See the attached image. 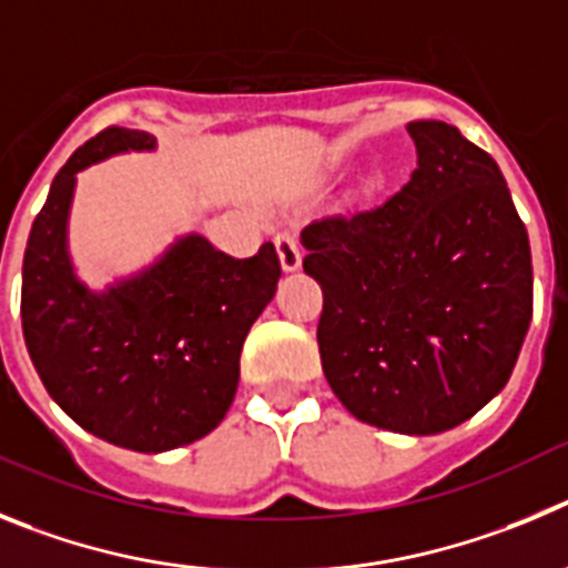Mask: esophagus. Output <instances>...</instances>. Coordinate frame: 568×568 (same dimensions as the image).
Returning <instances> with one entry per match:
<instances>
[{
  "instance_id": "34e87169",
  "label": "esophagus",
  "mask_w": 568,
  "mask_h": 568,
  "mask_svg": "<svg viewBox=\"0 0 568 568\" xmlns=\"http://www.w3.org/2000/svg\"><path fill=\"white\" fill-rule=\"evenodd\" d=\"M277 243V254H280V265H283V272H296L300 265H303V248L296 243V237L291 232H280L274 237Z\"/></svg>"
}]
</instances>
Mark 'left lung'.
<instances>
[{
    "label": "left lung",
    "mask_w": 568,
    "mask_h": 568,
    "mask_svg": "<svg viewBox=\"0 0 568 568\" xmlns=\"http://www.w3.org/2000/svg\"><path fill=\"white\" fill-rule=\"evenodd\" d=\"M416 170L385 203L303 229L320 359L359 422L433 436L513 376L532 322V254L498 163L453 124L410 121Z\"/></svg>",
    "instance_id": "obj_1"
}]
</instances>
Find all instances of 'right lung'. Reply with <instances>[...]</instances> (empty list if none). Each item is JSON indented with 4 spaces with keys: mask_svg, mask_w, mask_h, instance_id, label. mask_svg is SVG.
I'll use <instances>...</instances> for the list:
<instances>
[{
    "mask_svg": "<svg viewBox=\"0 0 568 568\" xmlns=\"http://www.w3.org/2000/svg\"><path fill=\"white\" fill-rule=\"evenodd\" d=\"M155 150V135L124 126L79 146L50 183L22 263V331L36 373L79 427L135 453L183 447L223 422L243 342L283 274L272 243L234 260L183 232L135 272L87 285L70 254L79 172Z\"/></svg>",
    "mask_w": 568,
    "mask_h": 568,
    "instance_id": "right-lung-1",
    "label": "right lung"
}]
</instances>
